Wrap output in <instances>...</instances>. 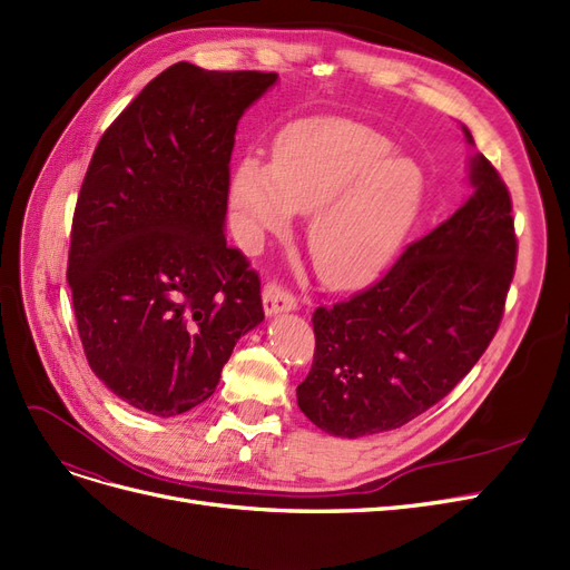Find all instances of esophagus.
Returning <instances> with one entry per match:
<instances>
[{"label":"esophagus","instance_id":"34e87169","mask_svg":"<svg viewBox=\"0 0 570 570\" xmlns=\"http://www.w3.org/2000/svg\"><path fill=\"white\" fill-rule=\"evenodd\" d=\"M263 305L267 315H277V312H288V309H296L298 301L293 293L279 284V282H267L263 288Z\"/></svg>","mask_w":570,"mask_h":570}]
</instances>
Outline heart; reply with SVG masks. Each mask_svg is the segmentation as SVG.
Segmentation results:
<instances>
[{
    "label": "heart",
    "instance_id": "obj_1",
    "mask_svg": "<svg viewBox=\"0 0 570 570\" xmlns=\"http://www.w3.org/2000/svg\"><path fill=\"white\" fill-rule=\"evenodd\" d=\"M424 196L416 163L393 154L383 132L351 120L291 127L277 160L246 156L232 177L242 244L284 234L293 213H312L307 250L324 284L355 288L389 265Z\"/></svg>",
    "mask_w": 570,
    "mask_h": 570
}]
</instances>
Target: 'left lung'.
Wrapping results in <instances>:
<instances>
[{
  "label": "left lung",
  "instance_id": "1",
  "mask_svg": "<svg viewBox=\"0 0 570 570\" xmlns=\"http://www.w3.org/2000/svg\"><path fill=\"white\" fill-rule=\"evenodd\" d=\"M471 185L466 204L410 244L376 284L312 312L315 360L296 393L322 431L360 438L405 426L488 351L519 242L511 194L483 154L471 158Z\"/></svg>",
  "mask_w": 570,
  "mask_h": 570
}]
</instances>
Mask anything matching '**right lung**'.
Returning a JSON list of instances; mask_svg holds the SVG:
<instances>
[{
  "label": "right lung",
  "instance_id": "add662e5",
  "mask_svg": "<svg viewBox=\"0 0 570 570\" xmlns=\"http://www.w3.org/2000/svg\"><path fill=\"white\" fill-rule=\"evenodd\" d=\"M277 72L179 61L99 139L72 213L68 284L87 362L127 405L177 416L215 393L265 320L223 232L238 118Z\"/></svg>",
  "mask_w": 570,
  "mask_h": 570
}]
</instances>
